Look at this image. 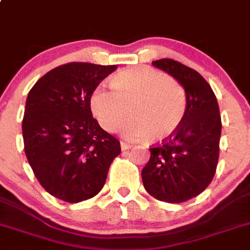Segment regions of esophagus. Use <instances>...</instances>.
Instances as JSON below:
<instances>
[{"label": "esophagus", "instance_id": "34e87169", "mask_svg": "<svg viewBox=\"0 0 250 250\" xmlns=\"http://www.w3.org/2000/svg\"><path fill=\"white\" fill-rule=\"evenodd\" d=\"M133 147V145H130V144H128V143H121V149H122V151H128V149H130Z\"/></svg>", "mask_w": 250, "mask_h": 250}]
</instances>
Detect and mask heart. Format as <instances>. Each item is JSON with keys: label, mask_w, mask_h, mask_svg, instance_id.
Here are the masks:
<instances>
[{"label": "heart", "mask_w": 250, "mask_h": 250, "mask_svg": "<svg viewBox=\"0 0 250 250\" xmlns=\"http://www.w3.org/2000/svg\"><path fill=\"white\" fill-rule=\"evenodd\" d=\"M112 87L99 85L91 96V109L102 127L115 130L129 115L122 134L130 140L167 138L182 125L187 96L180 83L149 67H133L112 77Z\"/></svg>", "instance_id": "1"}]
</instances>
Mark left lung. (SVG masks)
Returning a JSON list of instances; mask_svg holds the SVG:
<instances>
[{"mask_svg":"<svg viewBox=\"0 0 250 250\" xmlns=\"http://www.w3.org/2000/svg\"><path fill=\"white\" fill-rule=\"evenodd\" d=\"M152 64L185 88L187 111L167 140L149 148L151 157L141 177L149 195L180 204L198 196L213 178L222 133L219 106L211 86L196 70L171 59Z\"/></svg>","mask_w":250,"mask_h":250,"instance_id":"obj_1","label":"left lung"}]
</instances>
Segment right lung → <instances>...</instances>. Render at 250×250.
Returning a JSON list of instances; mask_svg holds the SVG:
<instances>
[{
  "instance_id": "add662e5",
  "label": "right lung",
  "mask_w": 250,
  "mask_h": 250,
  "mask_svg": "<svg viewBox=\"0 0 250 250\" xmlns=\"http://www.w3.org/2000/svg\"><path fill=\"white\" fill-rule=\"evenodd\" d=\"M116 65L72 62L42 77L28 92L22 120L25 153L49 194L75 204L93 198L121 153L120 141L92 116L91 96Z\"/></svg>"
}]
</instances>
